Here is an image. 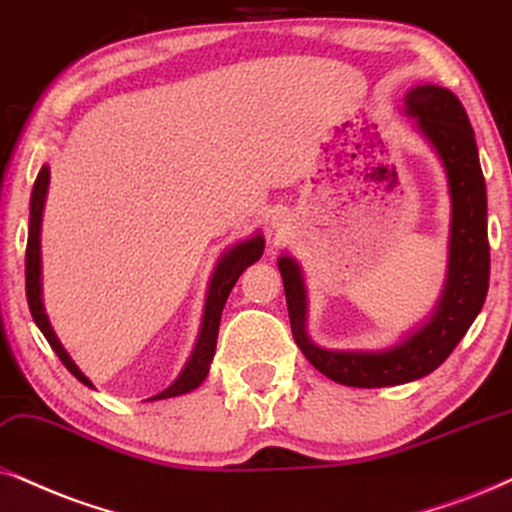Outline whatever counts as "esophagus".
<instances>
[{
	"label": "esophagus",
	"instance_id": "esophagus-1",
	"mask_svg": "<svg viewBox=\"0 0 512 512\" xmlns=\"http://www.w3.org/2000/svg\"><path fill=\"white\" fill-rule=\"evenodd\" d=\"M274 224H276V226H281V217H276V219H274Z\"/></svg>",
	"mask_w": 512,
	"mask_h": 512
}]
</instances>
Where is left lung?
Wrapping results in <instances>:
<instances>
[{
  "label": "left lung",
  "mask_w": 512,
  "mask_h": 512,
  "mask_svg": "<svg viewBox=\"0 0 512 512\" xmlns=\"http://www.w3.org/2000/svg\"><path fill=\"white\" fill-rule=\"evenodd\" d=\"M404 103L406 113L416 118L423 137L442 158L451 193L449 269L444 293L430 321L385 352L323 349L309 340L304 328L307 293L300 267L288 255L278 260L297 347L316 371L349 387L404 385L435 371L468 333L489 290L487 186L468 113L456 94L437 84L413 87L404 96Z\"/></svg>",
  "instance_id": "left-lung-1"
}]
</instances>
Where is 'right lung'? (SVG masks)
Segmentation results:
<instances>
[{
    "label": "right lung",
    "mask_w": 512,
    "mask_h": 512,
    "mask_svg": "<svg viewBox=\"0 0 512 512\" xmlns=\"http://www.w3.org/2000/svg\"><path fill=\"white\" fill-rule=\"evenodd\" d=\"M47 186H49V167L44 165L40 174H37L35 186H32L30 196V226H28V248H25V295H28V307L32 319H35L37 328L44 333V338L51 345V349L58 354V359L63 361V366L68 368L70 373L75 375L77 380L84 385L92 387V380L84 375L80 368L75 366V361L68 357V352L63 349L61 342H58L56 333L51 331L47 314H44L42 304V283H40V229H42V210L44 200H47ZM264 252V238L257 234L248 238V241L238 243L231 248L226 255L219 260L215 274H212L208 300H205V314H203V328H200L196 349H193L189 364L184 366V371L174 383L167 387L165 392L155 394L151 399H170L179 397V394H186L203 383L205 375L210 371V361L215 357L217 347V333H219V319H222V309L226 297H229L231 288L238 281V276L243 274L245 269L250 267L252 262H257Z\"/></svg>",
    "instance_id": "1"
}]
</instances>
